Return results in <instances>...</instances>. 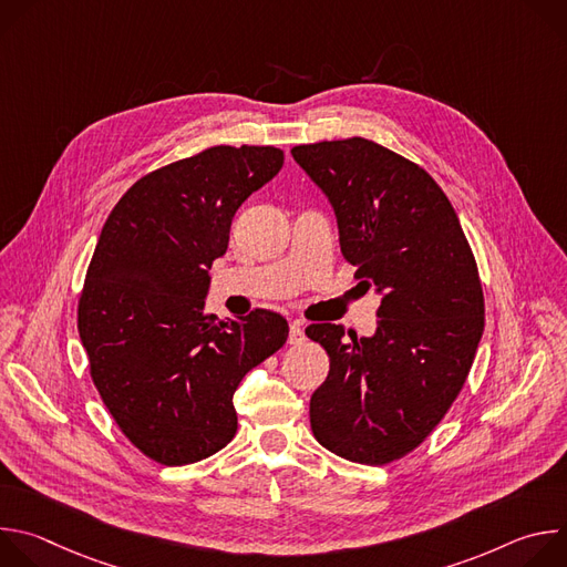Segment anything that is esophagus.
Here are the masks:
<instances>
[{
  "instance_id": "34e87169",
  "label": "esophagus",
  "mask_w": 567,
  "mask_h": 567,
  "mask_svg": "<svg viewBox=\"0 0 567 567\" xmlns=\"http://www.w3.org/2000/svg\"><path fill=\"white\" fill-rule=\"evenodd\" d=\"M302 341H305L302 322H300V320H291V326H289V343H291V346H300Z\"/></svg>"
}]
</instances>
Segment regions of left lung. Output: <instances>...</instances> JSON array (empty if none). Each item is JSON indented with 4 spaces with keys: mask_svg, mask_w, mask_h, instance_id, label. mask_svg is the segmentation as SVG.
I'll list each match as a JSON object with an SVG mask.
<instances>
[{
    "mask_svg": "<svg viewBox=\"0 0 567 567\" xmlns=\"http://www.w3.org/2000/svg\"><path fill=\"white\" fill-rule=\"evenodd\" d=\"M296 164L334 208L343 258L381 296L377 330L320 322L330 374L309 401L328 451L388 464L420 446L462 390L484 330L482 285L460 219L413 161L354 136L296 145Z\"/></svg>",
    "mask_w": 567,
    "mask_h": 567,
    "instance_id": "1",
    "label": "left lung"
}]
</instances>
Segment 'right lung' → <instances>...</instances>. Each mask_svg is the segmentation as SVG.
I'll return each instance as SVG.
<instances>
[{
	"mask_svg": "<svg viewBox=\"0 0 567 567\" xmlns=\"http://www.w3.org/2000/svg\"><path fill=\"white\" fill-rule=\"evenodd\" d=\"M282 164L271 145L208 147L141 177L101 230L78 305L80 341L118 429L166 466L233 440V392L289 337L269 309L206 313L208 269L226 254L237 208Z\"/></svg>",
	"mask_w": 567,
	"mask_h": 567,
	"instance_id": "1",
	"label": "right lung"
}]
</instances>
